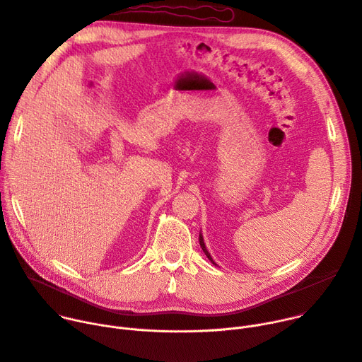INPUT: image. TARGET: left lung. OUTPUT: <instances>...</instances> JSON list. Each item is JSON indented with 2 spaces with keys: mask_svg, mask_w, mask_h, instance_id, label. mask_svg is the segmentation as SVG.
Listing matches in <instances>:
<instances>
[{
  "mask_svg": "<svg viewBox=\"0 0 362 362\" xmlns=\"http://www.w3.org/2000/svg\"><path fill=\"white\" fill-rule=\"evenodd\" d=\"M199 240H200V246H202V249H203V252L206 254V257L216 265V262L213 261V258H211V255H210V252L207 251V247H206V245H204V239H203V235H202V232H200V236H199Z\"/></svg>",
  "mask_w": 362,
  "mask_h": 362,
  "instance_id": "1",
  "label": "left lung"
}]
</instances>
